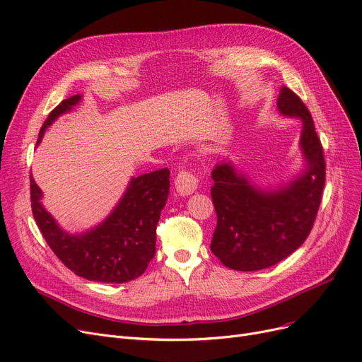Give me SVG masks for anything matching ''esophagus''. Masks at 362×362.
I'll list each match as a JSON object with an SVG mask.
<instances>
[{
  "instance_id": "34e87169",
  "label": "esophagus",
  "mask_w": 362,
  "mask_h": 362,
  "mask_svg": "<svg viewBox=\"0 0 362 362\" xmlns=\"http://www.w3.org/2000/svg\"><path fill=\"white\" fill-rule=\"evenodd\" d=\"M174 186H176V191L179 195H191L198 188V179L194 173L188 170H182L176 176V180H174Z\"/></svg>"
}]
</instances>
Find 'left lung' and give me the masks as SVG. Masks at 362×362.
<instances>
[{
    "label": "left lung",
    "mask_w": 362,
    "mask_h": 362,
    "mask_svg": "<svg viewBox=\"0 0 362 362\" xmlns=\"http://www.w3.org/2000/svg\"><path fill=\"white\" fill-rule=\"evenodd\" d=\"M277 112L301 122L300 173L286 182L261 185L231 159L211 173L218 225L210 249L233 270L258 272L288 258L310 234L320 204L325 160L310 112L286 86L280 88Z\"/></svg>",
    "instance_id": "obj_1"
}]
</instances>
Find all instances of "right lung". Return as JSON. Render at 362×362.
Wrapping results in <instances>:
<instances>
[{"label":"right lung","mask_w":362,"mask_h":362,"mask_svg":"<svg viewBox=\"0 0 362 362\" xmlns=\"http://www.w3.org/2000/svg\"><path fill=\"white\" fill-rule=\"evenodd\" d=\"M82 101L77 93L53 109L38 134L37 146L55 120ZM170 189V170L131 177L117 204L100 223L71 233L43 206V191L31 176L33 215L61 262L74 274L103 284H125L144 273L155 257L156 225Z\"/></svg>","instance_id":"right-lung-1"}]
</instances>
